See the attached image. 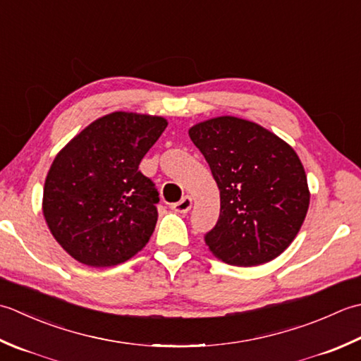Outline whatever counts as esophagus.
Segmentation results:
<instances>
[{
	"instance_id": "34e87169",
	"label": "esophagus",
	"mask_w": 361,
	"mask_h": 361,
	"mask_svg": "<svg viewBox=\"0 0 361 361\" xmlns=\"http://www.w3.org/2000/svg\"><path fill=\"white\" fill-rule=\"evenodd\" d=\"M191 204H193V201H191V197L190 196H183L179 202H176V204L171 205V209L174 212H178V213H187L191 209Z\"/></svg>"
}]
</instances>
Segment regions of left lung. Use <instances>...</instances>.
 Segmentation results:
<instances>
[{"label": "left lung", "instance_id": "obj_1", "mask_svg": "<svg viewBox=\"0 0 361 361\" xmlns=\"http://www.w3.org/2000/svg\"><path fill=\"white\" fill-rule=\"evenodd\" d=\"M219 188V218L205 233L212 254L233 267L281 255L302 226L310 191L298 154L257 123L218 116L188 130Z\"/></svg>", "mask_w": 361, "mask_h": 361}]
</instances>
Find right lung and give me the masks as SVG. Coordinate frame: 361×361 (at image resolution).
<instances>
[{
  "label": "right lung",
  "instance_id": "obj_1",
  "mask_svg": "<svg viewBox=\"0 0 361 361\" xmlns=\"http://www.w3.org/2000/svg\"><path fill=\"white\" fill-rule=\"evenodd\" d=\"M166 126L161 116L114 112L57 154L43 188V216L73 259L115 267L149 241L159 191L138 165Z\"/></svg>",
  "mask_w": 361,
  "mask_h": 361
}]
</instances>
